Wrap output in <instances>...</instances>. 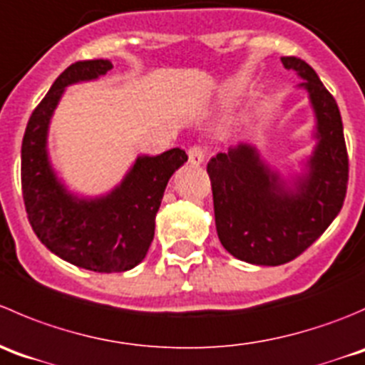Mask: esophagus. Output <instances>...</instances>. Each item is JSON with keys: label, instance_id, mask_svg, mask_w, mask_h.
<instances>
[{"label": "esophagus", "instance_id": "esophagus-1", "mask_svg": "<svg viewBox=\"0 0 365 365\" xmlns=\"http://www.w3.org/2000/svg\"><path fill=\"white\" fill-rule=\"evenodd\" d=\"M205 149L202 145H193L190 147V150H187V158H190V163L191 165H200L204 163L205 160Z\"/></svg>", "mask_w": 365, "mask_h": 365}]
</instances>
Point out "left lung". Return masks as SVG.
<instances>
[{
  "label": "left lung",
  "instance_id": "1",
  "mask_svg": "<svg viewBox=\"0 0 365 365\" xmlns=\"http://www.w3.org/2000/svg\"><path fill=\"white\" fill-rule=\"evenodd\" d=\"M286 68L304 78L317 118V143L309 178L286 191L252 147L216 154L207 163L216 232L223 248L240 261L279 266L293 261L328 229L344 204L348 150L334 96L316 71L297 56H282Z\"/></svg>",
  "mask_w": 365,
  "mask_h": 365
}]
</instances>
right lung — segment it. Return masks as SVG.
Returning a JSON list of instances; mask_svg holds the SVG:
<instances>
[{
    "label": "right lung",
    "mask_w": 365,
    "mask_h": 365,
    "mask_svg": "<svg viewBox=\"0 0 365 365\" xmlns=\"http://www.w3.org/2000/svg\"><path fill=\"white\" fill-rule=\"evenodd\" d=\"M111 68L108 60L68 65L31 113L21 147V186L34 232L63 261L97 273L128 272L143 261L168 179L187 161L181 149L138 158L120 186L96 200H79L65 191L46 153L49 118L65 86Z\"/></svg>",
    "instance_id": "obj_1"
}]
</instances>
